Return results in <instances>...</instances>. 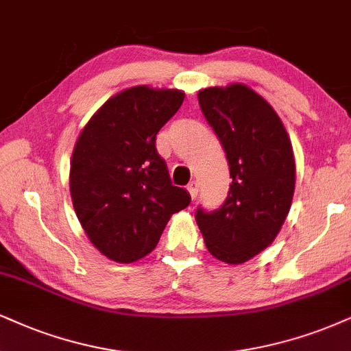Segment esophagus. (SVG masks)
<instances>
[{"label": "esophagus", "instance_id": "obj_1", "mask_svg": "<svg viewBox=\"0 0 351 351\" xmlns=\"http://www.w3.org/2000/svg\"><path fill=\"white\" fill-rule=\"evenodd\" d=\"M187 190H189L190 197H192V198L197 197V193H198V184L195 182V180H192V182H190V184L187 185Z\"/></svg>", "mask_w": 351, "mask_h": 351}]
</instances>
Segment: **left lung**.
I'll use <instances>...</instances> for the list:
<instances>
[{
	"label": "left lung",
	"instance_id": "1",
	"mask_svg": "<svg viewBox=\"0 0 351 351\" xmlns=\"http://www.w3.org/2000/svg\"><path fill=\"white\" fill-rule=\"evenodd\" d=\"M198 104L221 141L232 182L221 208H198L195 219L208 252L239 265L265 250L287 219L296 184L293 146L274 107L249 86L202 89Z\"/></svg>",
	"mask_w": 351,
	"mask_h": 351
}]
</instances>
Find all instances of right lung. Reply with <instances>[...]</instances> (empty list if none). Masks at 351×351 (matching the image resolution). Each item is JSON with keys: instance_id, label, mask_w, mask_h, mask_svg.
<instances>
[{"instance_id": "right-lung-1", "label": "right lung", "mask_w": 351, "mask_h": 351, "mask_svg": "<svg viewBox=\"0 0 351 351\" xmlns=\"http://www.w3.org/2000/svg\"><path fill=\"white\" fill-rule=\"evenodd\" d=\"M180 89L141 84L104 102L81 130L70 162L73 208L102 255L132 263L153 252L171 216L189 206L156 151V135L182 106Z\"/></svg>"}]
</instances>
